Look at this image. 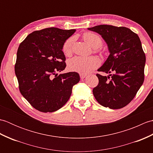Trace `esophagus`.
Instances as JSON below:
<instances>
[{"mask_svg":"<svg viewBox=\"0 0 153 153\" xmlns=\"http://www.w3.org/2000/svg\"><path fill=\"white\" fill-rule=\"evenodd\" d=\"M80 77H81V79H84L85 78V77L87 76V75H85V74H80Z\"/></svg>","mask_w":153,"mask_h":153,"instance_id":"1","label":"esophagus"}]
</instances>
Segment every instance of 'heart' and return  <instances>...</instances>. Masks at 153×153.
Listing matches in <instances>:
<instances>
[{
    "instance_id": "1",
    "label": "heart",
    "mask_w": 153,
    "mask_h": 153,
    "mask_svg": "<svg viewBox=\"0 0 153 153\" xmlns=\"http://www.w3.org/2000/svg\"><path fill=\"white\" fill-rule=\"evenodd\" d=\"M83 39L91 47L95 48H99L102 45L101 39L99 35L93 33H85L83 35ZM74 42V38L70 37L64 43L63 52L66 55H70L72 53ZM100 64L99 58L96 56H76L68 61V68L71 71L86 74L98 67Z\"/></svg>"
}]
</instances>
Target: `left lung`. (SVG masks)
<instances>
[{
  "instance_id": "1",
  "label": "left lung",
  "mask_w": 153,
  "mask_h": 153,
  "mask_svg": "<svg viewBox=\"0 0 153 153\" xmlns=\"http://www.w3.org/2000/svg\"><path fill=\"white\" fill-rule=\"evenodd\" d=\"M101 35L110 55L97 74L99 84L93 89L100 105L111 109L126 106L134 98L144 82L145 54L138 35L129 28L100 25L88 28Z\"/></svg>"
}]
</instances>
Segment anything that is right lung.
<instances>
[{"instance_id":"obj_1","label":"right lung","mask_w":153,"mask_h":153,"mask_svg":"<svg viewBox=\"0 0 153 153\" xmlns=\"http://www.w3.org/2000/svg\"><path fill=\"white\" fill-rule=\"evenodd\" d=\"M76 31L43 29L32 32L19 45L15 64L19 91L39 111L53 112L62 108L79 82L77 72L56 73L66 66L63 45Z\"/></svg>"}]
</instances>
